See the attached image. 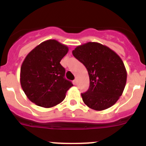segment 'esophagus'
Wrapping results in <instances>:
<instances>
[{"label":"esophagus","mask_w":146,"mask_h":146,"mask_svg":"<svg viewBox=\"0 0 146 146\" xmlns=\"http://www.w3.org/2000/svg\"><path fill=\"white\" fill-rule=\"evenodd\" d=\"M73 83H74V85H77V79L74 80V81H73Z\"/></svg>","instance_id":"1"}]
</instances>
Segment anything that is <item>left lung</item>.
Returning <instances> with one entry per match:
<instances>
[{"instance_id":"left-lung-1","label":"left lung","mask_w":146,"mask_h":146,"mask_svg":"<svg viewBox=\"0 0 146 146\" xmlns=\"http://www.w3.org/2000/svg\"><path fill=\"white\" fill-rule=\"evenodd\" d=\"M72 54L88 73L90 87L81 94L85 104L97 111L114 105L123 94L127 78L119 55L105 45L91 42L77 46Z\"/></svg>"}]
</instances>
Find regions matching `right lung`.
<instances>
[{
    "instance_id": "add662e5",
    "label": "right lung",
    "mask_w": 146,
    "mask_h": 146,
    "mask_svg": "<svg viewBox=\"0 0 146 146\" xmlns=\"http://www.w3.org/2000/svg\"><path fill=\"white\" fill-rule=\"evenodd\" d=\"M68 51L66 45L49 39L27 55L20 69V85L30 101L50 108L65 99L73 85L65 79V69L60 62Z\"/></svg>"
}]
</instances>
